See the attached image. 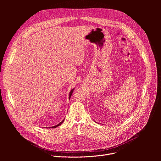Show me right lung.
I'll return each mask as SVG.
<instances>
[{
    "label": "right lung",
    "instance_id": "1",
    "mask_svg": "<svg viewBox=\"0 0 161 161\" xmlns=\"http://www.w3.org/2000/svg\"><path fill=\"white\" fill-rule=\"evenodd\" d=\"M75 90V88H73V89H71V90L70 91V92H69V99H70V98H71V95H72V94H73V91ZM64 120H65V119L61 122H60L58 124H57V125H55V126H53V127H48V128H56V127H58L60 125H61L64 122Z\"/></svg>",
    "mask_w": 161,
    "mask_h": 161
}]
</instances>
